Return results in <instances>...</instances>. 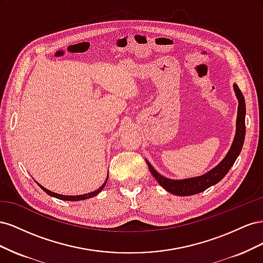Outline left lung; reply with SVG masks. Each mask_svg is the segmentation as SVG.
I'll return each mask as SVG.
<instances>
[{"mask_svg":"<svg viewBox=\"0 0 263 263\" xmlns=\"http://www.w3.org/2000/svg\"><path fill=\"white\" fill-rule=\"evenodd\" d=\"M234 91L238 100L235 138L225 158L222 159L217 165H215L212 170L204 173L203 176H200V177L187 178V179H182V180H173V179H169L161 176L160 173L156 171V169L146 159V162L148 164V168L151 174H153L154 178L158 181L159 184H160L165 191H168L169 193L179 195V196H189V195L201 193L206 189H209L212 185H215L216 183H218L226 176L228 171L230 170V168H232L233 164L235 163L236 159L238 158V156H239L240 151L242 149L243 141H245L246 103H245L243 95L236 83L234 84Z\"/></svg>","mask_w":263,"mask_h":263,"instance_id":"8db88e82","label":"left lung"}]
</instances>
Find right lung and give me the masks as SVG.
Returning a JSON list of instances; mask_svg holds the SVG:
<instances>
[{"label": "right lung", "instance_id": "1", "mask_svg": "<svg viewBox=\"0 0 263 263\" xmlns=\"http://www.w3.org/2000/svg\"><path fill=\"white\" fill-rule=\"evenodd\" d=\"M107 179H108V171H107V177H106V180H105V182L103 183L102 184V186H100L98 190H95V191H93V192H90V193H85V194H81V195H62V194H58V193H54V192H52V191H49V190H47L46 187H44L43 185H41L39 184L38 182H36L37 184L41 186V189L43 190V191H45V192L48 194V195H50V196H52V197H55V198H59V200H62V201H72V202H77V201H83V200H86V198H91V197H94L95 195H98L101 191L104 189V186H105V184H106V182H107Z\"/></svg>", "mask_w": 263, "mask_h": 263}]
</instances>
